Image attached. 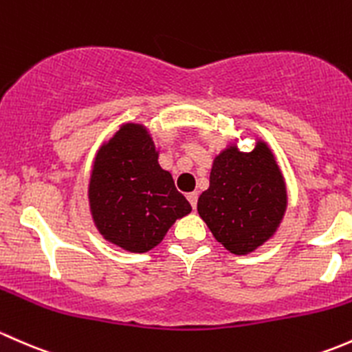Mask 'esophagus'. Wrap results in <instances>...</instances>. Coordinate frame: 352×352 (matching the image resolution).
Segmentation results:
<instances>
[{
	"mask_svg": "<svg viewBox=\"0 0 352 352\" xmlns=\"http://www.w3.org/2000/svg\"><path fill=\"white\" fill-rule=\"evenodd\" d=\"M186 198H188V201H190L191 208H193V210L197 208V203H198V193H197V191H193V193H188Z\"/></svg>",
	"mask_w": 352,
	"mask_h": 352,
	"instance_id": "34e87169",
	"label": "esophagus"
}]
</instances>
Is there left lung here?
I'll return each mask as SVG.
<instances>
[{
    "instance_id": "1",
    "label": "left lung",
    "mask_w": 352,
    "mask_h": 352,
    "mask_svg": "<svg viewBox=\"0 0 352 352\" xmlns=\"http://www.w3.org/2000/svg\"><path fill=\"white\" fill-rule=\"evenodd\" d=\"M286 203L283 175L259 140L251 152L230 146L217 155L198 213L227 251L244 256L273 237Z\"/></svg>"
}]
</instances>
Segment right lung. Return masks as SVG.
<instances>
[{
	"instance_id": "right-lung-1",
	"label": "right lung",
	"mask_w": 352,
	"mask_h": 352,
	"mask_svg": "<svg viewBox=\"0 0 352 352\" xmlns=\"http://www.w3.org/2000/svg\"><path fill=\"white\" fill-rule=\"evenodd\" d=\"M88 193L100 234L130 252L151 251L191 212L173 176L159 166L146 126L137 123L122 125L100 147Z\"/></svg>"
}]
</instances>
